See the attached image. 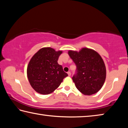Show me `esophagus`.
I'll use <instances>...</instances> for the list:
<instances>
[{
    "mask_svg": "<svg viewBox=\"0 0 128 128\" xmlns=\"http://www.w3.org/2000/svg\"><path fill=\"white\" fill-rule=\"evenodd\" d=\"M68 76H70L71 74V72H70V71H69V72H68Z\"/></svg>",
    "mask_w": 128,
    "mask_h": 128,
    "instance_id": "esophagus-1",
    "label": "esophagus"
}]
</instances>
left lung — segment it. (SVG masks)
<instances>
[{
    "instance_id": "left-lung-1",
    "label": "left lung",
    "mask_w": 128,
    "mask_h": 128,
    "mask_svg": "<svg viewBox=\"0 0 128 128\" xmlns=\"http://www.w3.org/2000/svg\"><path fill=\"white\" fill-rule=\"evenodd\" d=\"M68 54L77 67L72 80L82 94L90 96L97 93L106 78L104 62L99 53L92 49L82 48L78 51L69 50Z\"/></svg>"
}]
</instances>
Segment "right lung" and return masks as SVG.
<instances>
[{
	"instance_id": "right-lung-1",
	"label": "right lung",
	"mask_w": 128,
	"mask_h": 128,
	"mask_svg": "<svg viewBox=\"0 0 128 128\" xmlns=\"http://www.w3.org/2000/svg\"><path fill=\"white\" fill-rule=\"evenodd\" d=\"M62 52L50 47H44L31 58L27 68V76L31 87L37 93L43 95L52 93L68 76L57 62Z\"/></svg>"
}]
</instances>
